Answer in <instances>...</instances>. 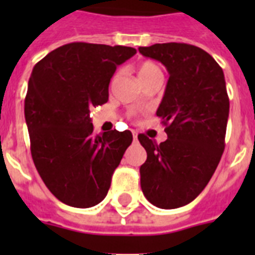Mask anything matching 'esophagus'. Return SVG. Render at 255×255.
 <instances>
[{
  "label": "esophagus",
  "mask_w": 255,
  "mask_h": 255,
  "mask_svg": "<svg viewBox=\"0 0 255 255\" xmlns=\"http://www.w3.org/2000/svg\"><path fill=\"white\" fill-rule=\"evenodd\" d=\"M137 140V133L136 132H133V141H136Z\"/></svg>",
  "instance_id": "esophagus-1"
}]
</instances>
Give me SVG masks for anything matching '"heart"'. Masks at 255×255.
<instances>
[{"mask_svg": "<svg viewBox=\"0 0 255 255\" xmlns=\"http://www.w3.org/2000/svg\"><path fill=\"white\" fill-rule=\"evenodd\" d=\"M136 71H137V78H139L140 83L148 79V78L153 77V75H163L161 69L156 65L155 62L151 61H145L143 63H140Z\"/></svg>", "mask_w": 255, "mask_h": 255, "instance_id": "heart-1", "label": "heart"}]
</instances>
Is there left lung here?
I'll use <instances>...</instances> for the list:
<instances>
[{
    "label": "left lung",
    "mask_w": 255,
    "mask_h": 255,
    "mask_svg": "<svg viewBox=\"0 0 255 255\" xmlns=\"http://www.w3.org/2000/svg\"><path fill=\"white\" fill-rule=\"evenodd\" d=\"M140 54L161 62L169 73L156 115L168 139L156 144L139 135L147 151L140 185L151 204L176 209L201 193L225 148L229 98L225 77L213 57L188 43H156Z\"/></svg>",
    "instance_id": "8db88e82"
}]
</instances>
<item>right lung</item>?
<instances>
[{"label":"right lung","instance_id":"obj_1","mask_svg":"<svg viewBox=\"0 0 255 255\" xmlns=\"http://www.w3.org/2000/svg\"><path fill=\"white\" fill-rule=\"evenodd\" d=\"M135 54L127 46L74 42L34 66L25 98L30 149L45 185L66 205L99 204L132 143L129 131L95 135L90 108L107 103L116 67Z\"/></svg>","mask_w":255,"mask_h":255}]
</instances>
